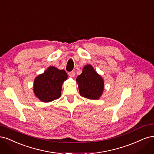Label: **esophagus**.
Returning a JSON list of instances; mask_svg holds the SVG:
<instances>
[{"label":"esophagus","mask_w":154,"mask_h":154,"mask_svg":"<svg viewBox=\"0 0 154 154\" xmlns=\"http://www.w3.org/2000/svg\"><path fill=\"white\" fill-rule=\"evenodd\" d=\"M68 74H69V75H70V77H73L74 75H75V72H74V71H72L71 72H70Z\"/></svg>","instance_id":"34e87169"}]
</instances>
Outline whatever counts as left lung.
Instances as JSON below:
<instances>
[{"label": "left lung", "instance_id": "1", "mask_svg": "<svg viewBox=\"0 0 154 154\" xmlns=\"http://www.w3.org/2000/svg\"><path fill=\"white\" fill-rule=\"evenodd\" d=\"M80 95L91 100H98L104 89L103 78L94 70L91 64L84 66L80 75L76 79Z\"/></svg>", "mask_w": 154, "mask_h": 154}]
</instances>
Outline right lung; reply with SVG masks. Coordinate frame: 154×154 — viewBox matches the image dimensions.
<instances>
[{"mask_svg":"<svg viewBox=\"0 0 154 154\" xmlns=\"http://www.w3.org/2000/svg\"><path fill=\"white\" fill-rule=\"evenodd\" d=\"M68 79L66 72L55 66H49L34 81L33 91L43 102H50L59 98L61 95L62 86Z\"/></svg>","mask_w":154,"mask_h":154,"instance_id":"add662e5","label":"right lung"}]
</instances>
